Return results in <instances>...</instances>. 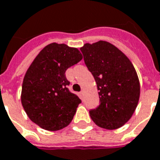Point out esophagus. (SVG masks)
Wrapping results in <instances>:
<instances>
[{"label":"esophagus","mask_w":160,"mask_h":160,"mask_svg":"<svg viewBox=\"0 0 160 160\" xmlns=\"http://www.w3.org/2000/svg\"><path fill=\"white\" fill-rule=\"evenodd\" d=\"M80 96H81V98H83V97H84V91H81V92H80Z\"/></svg>","instance_id":"obj_1"}]
</instances>
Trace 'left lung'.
Here are the masks:
<instances>
[{"label":"left lung","instance_id":"1","mask_svg":"<svg viewBox=\"0 0 160 160\" xmlns=\"http://www.w3.org/2000/svg\"><path fill=\"white\" fill-rule=\"evenodd\" d=\"M80 49L97 82L100 100L98 107L90 111L91 119L101 128L122 127L132 118L139 100L136 69L124 53L105 41L85 43Z\"/></svg>","mask_w":160,"mask_h":160}]
</instances>
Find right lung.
Masks as SVG:
<instances>
[{"label":"right lung","mask_w":160,"mask_h":160,"mask_svg":"<svg viewBox=\"0 0 160 160\" xmlns=\"http://www.w3.org/2000/svg\"><path fill=\"white\" fill-rule=\"evenodd\" d=\"M82 59L77 48L53 42L45 46L24 76L21 100L28 117L41 128L55 132L68 126L81 100L68 89V68Z\"/></svg>","instance_id":"add662e5"}]
</instances>
